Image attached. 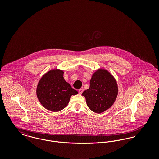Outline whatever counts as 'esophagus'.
I'll use <instances>...</instances> for the list:
<instances>
[{"mask_svg":"<svg viewBox=\"0 0 159 159\" xmlns=\"http://www.w3.org/2000/svg\"><path fill=\"white\" fill-rule=\"evenodd\" d=\"M83 92V89H79V94H82V92Z\"/></svg>","mask_w":159,"mask_h":159,"instance_id":"1","label":"esophagus"}]
</instances>
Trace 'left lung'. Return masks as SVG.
<instances>
[{"mask_svg":"<svg viewBox=\"0 0 159 159\" xmlns=\"http://www.w3.org/2000/svg\"><path fill=\"white\" fill-rule=\"evenodd\" d=\"M92 111L101 113L113 106L118 95L117 81L107 69L98 68L92 75L90 86L82 94Z\"/></svg>","mask_w":159,"mask_h":159,"instance_id":"1","label":"left lung"}]
</instances>
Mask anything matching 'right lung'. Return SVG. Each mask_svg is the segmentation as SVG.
<instances>
[{"mask_svg":"<svg viewBox=\"0 0 159 159\" xmlns=\"http://www.w3.org/2000/svg\"><path fill=\"white\" fill-rule=\"evenodd\" d=\"M63 76L64 70L51 69L42 76L36 87V95L40 103L52 112L64 109L68 105L71 97L78 93Z\"/></svg>","mask_w":159,"mask_h":159,"instance_id":"obj_1","label":"right lung"}]
</instances>
